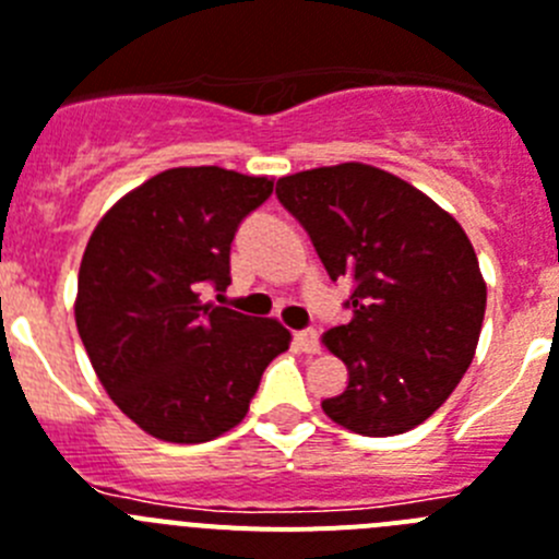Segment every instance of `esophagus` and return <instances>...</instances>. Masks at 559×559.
<instances>
[{
	"label": "esophagus",
	"mask_w": 559,
	"mask_h": 559,
	"mask_svg": "<svg viewBox=\"0 0 559 559\" xmlns=\"http://www.w3.org/2000/svg\"><path fill=\"white\" fill-rule=\"evenodd\" d=\"M293 343L300 348V352H307V354H314L320 348V337L314 329H300V332H295Z\"/></svg>",
	"instance_id": "esophagus-1"
}]
</instances>
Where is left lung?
<instances>
[{
	"label": "left lung",
	"mask_w": 559,
	"mask_h": 559,
	"mask_svg": "<svg viewBox=\"0 0 559 559\" xmlns=\"http://www.w3.org/2000/svg\"><path fill=\"white\" fill-rule=\"evenodd\" d=\"M352 318L323 334L348 382L323 411L362 436H396L439 411L473 362L487 284L467 233L433 199L373 165L278 179Z\"/></svg>",
	"instance_id": "1"
}]
</instances>
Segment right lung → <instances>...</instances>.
<instances>
[{"instance_id":"obj_1","label":"right lung","mask_w":559,"mask_h":559,"mask_svg":"<svg viewBox=\"0 0 559 559\" xmlns=\"http://www.w3.org/2000/svg\"><path fill=\"white\" fill-rule=\"evenodd\" d=\"M270 193L266 177L171 168L126 193L90 236L78 334L111 402L154 439L199 444L227 433L289 348L278 320L202 300L227 289L233 236Z\"/></svg>"}]
</instances>
